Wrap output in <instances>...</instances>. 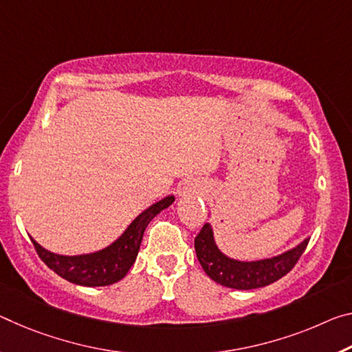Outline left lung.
<instances>
[{
	"label": "left lung",
	"mask_w": 352,
	"mask_h": 352,
	"mask_svg": "<svg viewBox=\"0 0 352 352\" xmlns=\"http://www.w3.org/2000/svg\"><path fill=\"white\" fill-rule=\"evenodd\" d=\"M309 239L305 238L298 246L270 258L243 261L232 258L217 248L213 227L206 222L194 239V248L199 263L211 280L233 289H254L270 285L292 271L299 256L304 254Z\"/></svg>",
	"instance_id": "1"
}]
</instances>
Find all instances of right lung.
I'll list each match as a JSON object with an SVG mask.
<instances>
[{"mask_svg": "<svg viewBox=\"0 0 352 352\" xmlns=\"http://www.w3.org/2000/svg\"><path fill=\"white\" fill-rule=\"evenodd\" d=\"M175 197L166 196L153 205H150L142 213H139L131 224L125 228L122 235L100 250L91 254L81 255H60L50 252L42 248L34 238L31 241L34 244L38 256L50 270L69 280L75 285L82 287H106L122 280L135 263L141 241L146 232V227L153 217L161 213L167 206L172 205Z\"/></svg>", "mask_w": 352, "mask_h": 352, "instance_id": "add662e5", "label": "right lung"}]
</instances>
